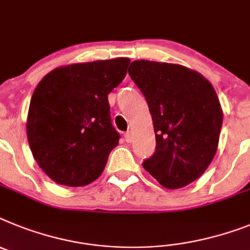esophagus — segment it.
<instances>
[{"label":"esophagus","instance_id":"obj_1","mask_svg":"<svg viewBox=\"0 0 250 250\" xmlns=\"http://www.w3.org/2000/svg\"><path fill=\"white\" fill-rule=\"evenodd\" d=\"M124 138H125V142H127V143H131V140H133V135H131V133H130V131H126V133H125V135H124Z\"/></svg>","mask_w":250,"mask_h":250}]
</instances>
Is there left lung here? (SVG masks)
I'll list each match as a JSON object with an SVG mask.
<instances>
[{"instance_id":"8db88e82","label":"left lung","mask_w":250,"mask_h":250,"mask_svg":"<svg viewBox=\"0 0 250 250\" xmlns=\"http://www.w3.org/2000/svg\"><path fill=\"white\" fill-rule=\"evenodd\" d=\"M129 76L148 102L157 143L143 167L166 188H182L202 176L216 153L223 110L214 87L180 64L135 61Z\"/></svg>"}]
</instances>
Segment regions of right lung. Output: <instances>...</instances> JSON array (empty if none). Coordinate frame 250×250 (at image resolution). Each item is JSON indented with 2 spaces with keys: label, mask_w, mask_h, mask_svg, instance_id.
Instances as JSON below:
<instances>
[{
  "label": "right lung",
  "mask_w": 250,
  "mask_h": 250,
  "mask_svg": "<svg viewBox=\"0 0 250 250\" xmlns=\"http://www.w3.org/2000/svg\"><path fill=\"white\" fill-rule=\"evenodd\" d=\"M129 58L69 64L36 86L26 133L34 159L59 185L86 186L104 172L120 135L107 95L126 76Z\"/></svg>",
  "instance_id": "1"
}]
</instances>
